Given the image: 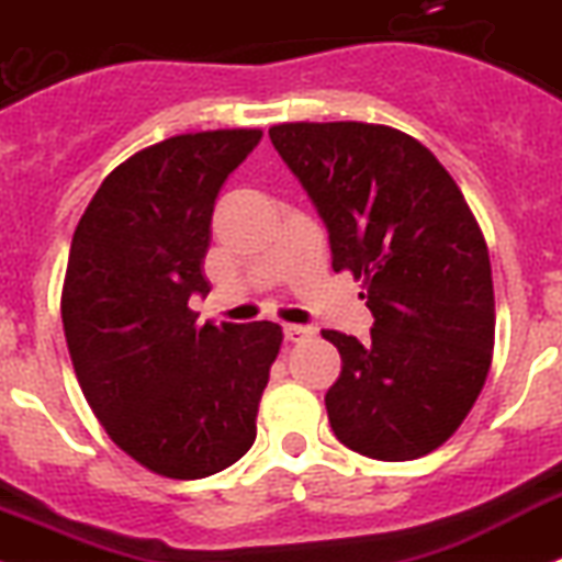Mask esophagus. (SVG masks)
I'll list each match as a JSON object with an SVG mask.
<instances>
[{
  "mask_svg": "<svg viewBox=\"0 0 562 562\" xmlns=\"http://www.w3.org/2000/svg\"><path fill=\"white\" fill-rule=\"evenodd\" d=\"M315 335L313 327H299V324H286L284 327V338L290 340V344H304V340H310Z\"/></svg>",
  "mask_w": 562,
  "mask_h": 562,
  "instance_id": "esophagus-1",
  "label": "esophagus"
}]
</instances>
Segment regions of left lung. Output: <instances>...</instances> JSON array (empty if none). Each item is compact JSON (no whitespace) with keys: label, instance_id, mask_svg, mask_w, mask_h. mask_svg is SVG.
Instances as JSON below:
<instances>
[{"label":"left lung","instance_id":"8db88e82","mask_svg":"<svg viewBox=\"0 0 562 562\" xmlns=\"http://www.w3.org/2000/svg\"><path fill=\"white\" fill-rule=\"evenodd\" d=\"M276 150L329 229L333 270L352 272L369 340L324 329L340 352L327 392L335 438L375 460L435 452L467 420L495 349L483 229L418 138L367 122H286Z\"/></svg>","mask_w":562,"mask_h":562}]
</instances>
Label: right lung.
<instances>
[{
  "label": "right lung",
  "mask_w": 562,
  "mask_h": 562,
  "mask_svg": "<svg viewBox=\"0 0 562 562\" xmlns=\"http://www.w3.org/2000/svg\"><path fill=\"white\" fill-rule=\"evenodd\" d=\"M261 131L184 133L110 172L70 244L61 324L79 386L110 440L144 469L199 481L256 440L284 333L272 321L204 324V258L224 179Z\"/></svg>",
  "instance_id": "obj_1"
}]
</instances>
